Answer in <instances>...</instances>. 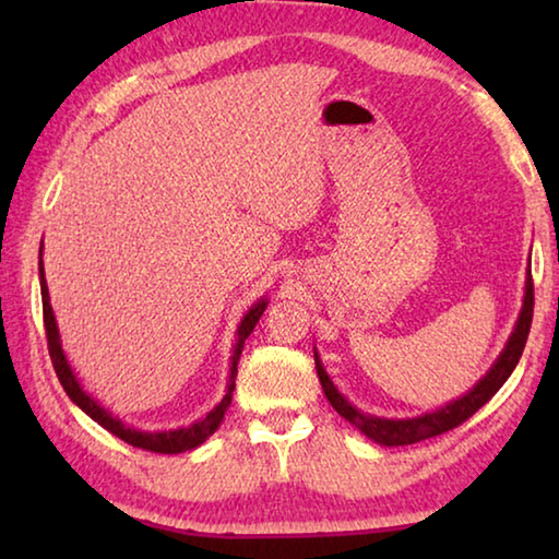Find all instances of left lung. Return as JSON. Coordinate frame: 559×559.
<instances>
[{"instance_id":"8db88e82","label":"left lung","mask_w":559,"mask_h":559,"mask_svg":"<svg viewBox=\"0 0 559 559\" xmlns=\"http://www.w3.org/2000/svg\"><path fill=\"white\" fill-rule=\"evenodd\" d=\"M533 306H535V296H533V276L527 271V281H525V298H523V310H520L518 323L510 333L508 343L503 347V353L498 355L493 367L480 377L478 384L468 390L459 400L449 402L447 406H441L437 412L414 416V419H382V416H372L355 409L343 394L337 392V386L330 380L323 362L316 353V370L320 377V384H323V392L328 396V402L333 404V409L345 416L349 424L365 433L367 439H372L380 443V447H406V443H416L431 437H439L443 431L456 429L459 424H463L468 416L476 414L480 406H484L490 396H493L500 386L506 384V380L513 374L515 365L520 355H523L525 343H527V333H530V323H533Z\"/></svg>"}]
</instances>
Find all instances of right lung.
Returning <instances> with one entry per match:
<instances>
[{
	"label": "right lung",
	"instance_id": "add662e5",
	"mask_svg": "<svg viewBox=\"0 0 559 559\" xmlns=\"http://www.w3.org/2000/svg\"><path fill=\"white\" fill-rule=\"evenodd\" d=\"M39 281H41V306H44V328H46V343H49V355H51V362H53V370L56 377H59L61 386L66 390V394L71 396V402L75 406H81L83 412H86L93 421H98L103 429H108L110 433H116L118 439H122L130 447H138V449H145V451H153V453H185V451H192L204 443L206 439L212 437V433L219 429V424L224 421V414L229 409L231 404V392H234V380H236V365H239V357H241V349L246 337L251 335V330L257 328L259 318L263 316V310H266L269 300L261 298L259 302H253L249 313L243 316L241 325H239V333H236V343H234V353H231V367H229V384H226V394L224 400L214 406V409L204 416V419L189 424V427L182 429H169V431H140V429H132L126 427L120 419H116L108 409H103V406L93 400L91 394L83 392L81 382L75 380V374L71 370L69 359L63 355V347H61V337H59V328H56V318H53V308L49 302V288H46V278H44V261H41V251H39Z\"/></svg>",
	"mask_w": 559,
	"mask_h": 559
}]
</instances>
